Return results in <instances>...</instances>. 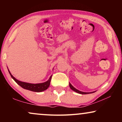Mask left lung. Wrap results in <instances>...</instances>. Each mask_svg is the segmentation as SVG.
<instances>
[{
  "label": "left lung",
  "mask_w": 122,
  "mask_h": 122,
  "mask_svg": "<svg viewBox=\"0 0 122 122\" xmlns=\"http://www.w3.org/2000/svg\"><path fill=\"white\" fill-rule=\"evenodd\" d=\"M69 86L70 88H71V90H73V91H74L75 92H76V93H79V94H89V93H94L95 92H90V93H86V92H81L80 91H78V89H76L74 87H73V86H71V83H69Z\"/></svg>",
  "instance_id": "1"
}]
</instances>
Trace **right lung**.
Listing matches in <instances>:
<instances>
[{
  "label": "right lung",
  "instance_id": "right-lung-1",
  "mask_svg": "<svg viewBox=\"0 0 122 122\" xmlns=\"http://www.w3.org/2000/svg\"><path fill=\"white\" fill-rule=\"evenodd\" d=\"M8 71H9V73L10 75V76H11V78L14 80L18 84H19L20 86H21L23 88H24V89L29 90V91H31L33 92H43L45 91V90H46V89H48V88L50 86V83H51V76H51L49 80L44 83H38V84H31V83L23 82V81H18V80L16 79L11 74V73L9 71V70H8Z\"/></svg>",
  "mask_w": 122,
  "mask_h": 122
}]
</instances>
